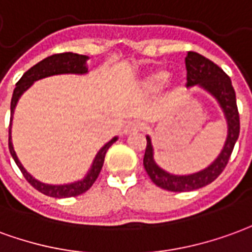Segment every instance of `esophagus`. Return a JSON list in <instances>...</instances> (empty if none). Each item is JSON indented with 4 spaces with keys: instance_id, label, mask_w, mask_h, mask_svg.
Here are the masks:
<instances>
[{
    "instance_id": "esophagus-1",
    "label": "esophagus",
    "mask_w": 252,
    "mask_h": 252,
    "mask_svg": "<svg viewBox=\"0 0 252 252\" xmlns=\"http://www.w3.org/2000/svg\"><path fill=\"white\" fill-rule=\"evenodd\" d=\"M142 128H144V124L142 122H139V121H130L124 127V134L127 135V134L137 133V131L142 130Z\"/></svg>"
}]
</instances>
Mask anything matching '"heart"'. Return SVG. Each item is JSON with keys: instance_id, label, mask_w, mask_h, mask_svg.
Instances as JSON below:
<instances>
[{"instance_id": "obj_1", "label": "heart", "mask_w": 252, "mask_h": 252, "mask_svg": "<svg viewBox=\"0 0 252 252\" xmlns=\"http://www.w3.org/2000/svg\"><path fill=\"white\" fill-rule=\"evenodd\" d=\"M169 73L165 69H154L145 75L138 84V93L141 95H153L158 93L168 82Z\"/></svg>"}]
</instances>
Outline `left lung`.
<instances>
[{"label": "left lung", "mask_w": 252, "mask_h": 252, "mask_svg": "<svg viewBox=\"0 0 252 252\" xmlns=\"http://www.w3.org/2000/svg\"><path fill=\"white\" fill-rule=\"evenodd\" d=\"M185 67H187V87L197 86L203 88L204 91H207L211 96H214L219 103L227 122V138L219 156L207 168L196 173L179 176V174L169 173L157 165L154 159L152 138L146 135L148 144H146L144 157L145 170L148 172L149 177L154 184L170 192L194 190L211 184L218 179L228 162L240 131L236 96L228 75L214 62L196 52H188L185 58Z\"/></svg>", "instance_id": "obj_1"}]
</instances>
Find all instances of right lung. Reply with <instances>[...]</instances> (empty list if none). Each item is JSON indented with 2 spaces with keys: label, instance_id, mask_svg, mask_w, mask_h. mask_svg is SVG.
Masks as SVG:
<instances>
[{
  "label": "right lung",
  "instance_id": "1",
  "mask_svg": "<svg viewBox=\"0 0 252 252\" xmlns=\"http://www.w3.org/2000/svg\"><path fill=\"white\" fill-rule=\"evenodd\" d=\"M87 60L88 56L86 55H78V53L65 52V53H58V55H52L45 58L41 62H38L36 65H33L32 68H29L27 72L24 73L21 79L18 80L16 84V88L13 91L12 102H10V126H9V152L10 156L14 159V162L17 164V166L21 170V173L24 174V177L27 179L29 184L32 185L33 188L37 189L38 192L47 194L49 197H58V199H65V197H73V196H79V194L87 192L88 189L93 187L95 183V180L98 179L99 173L102 170L104 162V156L108 148L118 139V137H114L113 139H110L107 144H104V146L100 148L95 158H94L91 168L88 169L87 174L84 176L82 180H78L75 183L71 184H62V185H52L41 183L33 177L32 174L27 172V169L24 168L23 164L20 162L17 154L14 152L12 142V121L13 114L16 110V106L18 103V99L21 98L27 90L32 86L34 82H37L40 79L48 78V76H53V75H64V73H73V75H86L88 72L87 68Z\"/></svg>",
  "mask_w": 252,
  "mask_h": 252
}]
</instances>
